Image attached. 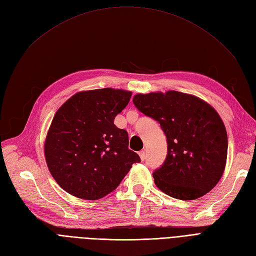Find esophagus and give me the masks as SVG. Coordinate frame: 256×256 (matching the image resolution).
<instances>
[{
    "instance_id": "1",
    "label": "esophagus",
    "mask_w": 256,
    "mask_h": 256,
    "mask_svg": "<svg viewBox=\"0 0 256 256\" xmlns=\"http://www.w3.org/2000/svg\"><path fill=\"white\" fill-rule=\"evenodd\" d=\"M138 156H140V158L142 160H145V158H146V153H145V151H140Z\"/></svg>"
}]
</instances>
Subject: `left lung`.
<instances>
[{"label": "left lung", "mask_w": 256, "mask_h": 256, "mask_svg": "<svg viewBox=\"0 0 256 256\" xmlns=\"http://www.w3.org/2000/svg\"><path fill=\"white\" fill-rule=\"evenodd\" d=\"M136 107L160 122L167 138V156L153 172L167 196L191 200L220 182L227 160L228 138L218 112L198 96L170 90L136 94Z\"/></svg>", "instance_id": "1"}]
</instances>
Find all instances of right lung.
Wrapping results in <instances>:
<instances>
[{"mask_svg": "<svg viewBox=\"0 0 256 256\" xmlns=\"http://www.w3.org/2000/svg\"><path fill=\"white\" fill-rule=\"evenodd\" d=\"M127 90L103 88L80 91L54 116L45 140L48 169L60 188L87 200L116 189L138 153L128 148V134L114 125L130 100Z\"/></svg>", "mask_w": 256, "mask_h": 256, "instance_id": "1", "label": "right lung"}]
</instances>
